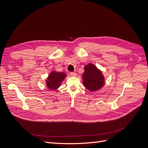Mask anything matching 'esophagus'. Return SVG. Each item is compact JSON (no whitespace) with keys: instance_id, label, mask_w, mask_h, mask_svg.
I'll return each instance as SVG.
<instances>
[{"instance_id":"34e87169","label":"esophagus","mask_w":148,"mask_h":148,"mask_svg":"<svg viewBox=\"0 0 148 148\" xmlns=\"http://www.w3.org/2000/svg\"><path fill=\"white\" fill-rule=\"evenodd\" d=\"M70 75L71 77H76V76H77V73L75 72H70Z\"/></svg>"}]
</instances>
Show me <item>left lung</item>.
I'll return each mask as SVG.
<instances>
[{
    "instance_id": "8db88e82",
    "label": "left lung",
    "mask_w": 148,
    "mask_h": 148,
    "mask_svg": "<svg viewBox=\"0 0 148 148\" xmlns=\"http://www.w3.org/2000/svg\"><path fill=\"white\" fill-rule=\"evenodd\" d=\"M83 78L84 87L92 92L99 89L104 84V79L102 72L92 64L84 66Z\"/></svg>"
}]
</instances>
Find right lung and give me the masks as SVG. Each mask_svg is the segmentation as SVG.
Segmentation results:
<instances>
[{
    "label": "right lung",
    "instance_id": "1",
    "mask_svg": "<svg viewBox=\"0 0 148 148\" xmlns=\"http://www.w3.org/2000/svg\"><path fill=\"white\" fill-rule=\"evenodd\" d=\"M65 77L66 74L64 73L52 71L46 80L47 88L51 90H55L60 86L61 83Z\"/></svg>",
    "mask_w": 148,
    "mask_h": 148
}]
</instances>
